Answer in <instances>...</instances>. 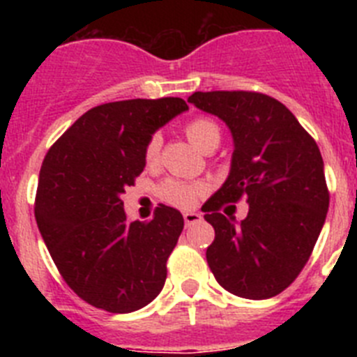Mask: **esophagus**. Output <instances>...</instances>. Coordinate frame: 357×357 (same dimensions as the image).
<instances>
[{
  "instance_id": "obj_1",
  "label": "esophagus",
  "mask_w": 357,
  "mask_h": 357,
  "mask_svg": "<svg viewBox=\"0 0 357 357\" xmlns=\"http://www.w3.org/2000/svg\"><path fill=\"white\" fill-rule=\"evenodd\" d=\"M202 220V214L200 213H195V211H188V213H184V222H185V227H191L195 225V223H198Z\"/></svg>"
}]
</instances>
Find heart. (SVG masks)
<instances>
[{"label":"heart","instance_id":"heart-1","mask_svg":"<svg viewBox=\"0 0 357 357\" xmlns=\"http://www.w3.org/2000/svg\"><path fill=\"white\" fill-rule=\"evenodd\" d=\"M184 134L198 150L206 151V153L213 151L220 144V139H222V130L216 125V121H213L211 118H204V116L189 119L184 125ZM160 146H162L160 135H151L146 146H144V162L148 166H157L159 164ZM202 191H204V185L198 184V182H185L178 181V178H166L159 185L160 198L176 207L193 206Z\"/></svg>","mask_w":357,"mask_h":357}]
</instances>
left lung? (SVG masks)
I'll return each instance as SVG.
<instances>
[{"label":"left lung","mask_w":357,"mask_h":357,"mask_svg":"<svg viewBox=\"0 0 357 357\" xmlns=\"http://www.w3.org/2000/svg\"><path fill=\"white\" fill-rule=\"evenodd\" d=\"M188 102L223 119L234 137L229 178L202 207L214 227L206 254L211 272L232 295L252 301L279 295L311 257L329 209L318 144L268 94L211 91ZM241 197L249 214L234 224L226 214L235 206L228 204Z\"/></svg>","instance_id":"obj_1"}]
</instances>
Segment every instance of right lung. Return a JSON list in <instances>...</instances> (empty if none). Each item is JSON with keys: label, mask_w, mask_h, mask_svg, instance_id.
<instances>
[{"label": "right lung", "mask_w": 357, "mask_h": 357, "mask_svg": "<svg viewBox=\"0 0 357 357\" xmlns=\"http://www.w3.org/2000/svg\"><path fill=\"white\" fill-rule=\"evenodd\" d=\"M185 109L182 98L93 107L44 157L37 227L66 284L94 307L132 313L162 289L184 218L159 206L150 222H130L121 195L143 173L151 134Z\"/></svg>", "instance_id": "1"}]
</instances>
